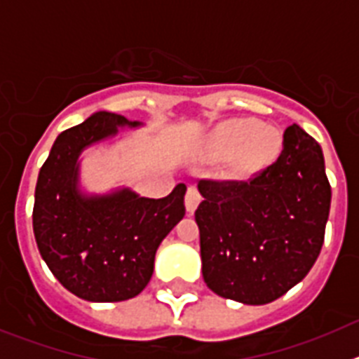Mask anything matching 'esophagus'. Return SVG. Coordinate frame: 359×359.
Segmentation results:
<instances>
[{"mask_svg": "<svg viewBox=\"0 0 359 359\" xmlns=\"http://www.w3.org/2000/svg\"><path fill=\"white\" fill-rule=\"evenodd\" d=\"M199 201H201V194L196 187H189L185 194V207L189 214H194V210L198 208Z\"/></svg>", "mask_w": 359, "mask_h": 359, "instance_id": "1", "label": "esophagus"}]
</instances>
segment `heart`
Wrapping results in <instances>:
<instances>
[{
	"mask_svg": "<svg viewBox=\"0 0 359 359\" xmlns=\"http://www.w3.org/2000/svg\"><path fill=\"white\" fill-rule=\"evenodd\" d=\"M280 151L282 133L273 126H261L252 118L221 123L203 144L205 160L221 161L231 158V170L243 176L271 165Z\"/></svg>",
	"mask_w": 359,
	"mask_h": 359,
	"instance_id": "1",
	"label": "heart"
}]
</instances>
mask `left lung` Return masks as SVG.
<instances>
[{"label":"left lung","mask_w":359,"mask_h":359,"mask_svg":"<svg viewBox=\"0 0 359 359\" xmlns=\"http://www.w3.org/2000/svg\"><path fill=\"white\" fill-rule=\"evenodd\" d=\"M196 210L203 278L215 294L262 306L297 286L318 259L331 208L322 147L300 126L275 163L248 182L201 180Z\"/></svg>","instance_id":"8db88e82"}]
</instances>
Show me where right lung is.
Returning a JSON list of instances; mask_svg holds the SVG:
<instances>
[{"label":"right lung","mask_w":359,"mask_h":359,"mask_svg":"<svg viewBox=\"0 0 359 359\" xmlns=\"http://www.w3.org/2000/svg\"><path fill=\"white\" fill-rule=\"evenodd\" d=\"M126 116L98 111L62 131L39 170L34 236L53 277L88 302H122L144 291L161 241L185 215V183L167 198H142L131 189L84 194L79 156L118 128H140Z\"/></svg>","instance_id":"obj_1"}]
</instances>
